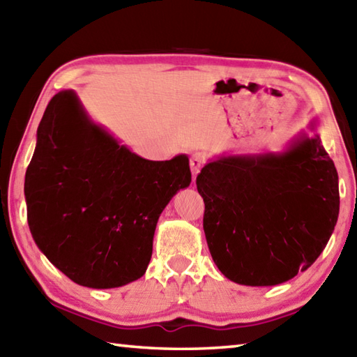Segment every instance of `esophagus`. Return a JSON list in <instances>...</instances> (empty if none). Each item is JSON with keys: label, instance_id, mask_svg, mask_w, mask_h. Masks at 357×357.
<instances>
[{"label": "esophagus", "instance_id": "34e87169", "mask_svg": "<svg viewBox=\"0 0 357 357\" xmlns=\"http://www.w3.org/2000/svg\"><path fill=\"white\" fill-rule=\"evenodd\" d=\"M202 164H204V156L201 153H195L190 159V169H192V173L195 178H196V174L201 172Z\"/></svg>", "mask_w": 357, "mask_h": 357}]
</instances>
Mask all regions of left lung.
Returning <instances> with one entry per match:
<instances>
[{"mask_svg":"<svg viewBox=\"0 0 357 357\" xmlns=\"http://www.w3.org/2000/svg\"><path fill=\"white\" fill-rule=\"evenodd\" d=\"M308 126L316 130V121ZM196 187L210 255L241 285H278L307 270L337 222V172L317 133L280 153L211 159Z\"/></svg>","mask_w":357,"mask_h":357,"instance_id":"1","label":"left lung"}]
</instances>
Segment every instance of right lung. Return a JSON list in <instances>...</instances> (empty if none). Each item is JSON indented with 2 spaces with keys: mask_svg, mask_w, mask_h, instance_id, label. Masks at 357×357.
<instances>
[{
  "mask_svg": "<svg viewBox=\"0 0 357 357\" xmlns=\"http://www.w3.org/2000/svg\"><path fill=\"white\" fill-rule=\"evenodd\" d=\"M190 183L187 155L138 156L64 90L52 98L36 130L24 181L29 229L73 282L123 287L144 276L158 219Z\"/></svg>",
  "mask_w": 357,
  "mask_h": 357,
  "instance_id": "right-lung-1",
  "label": "right lung"
}]
</instances>
